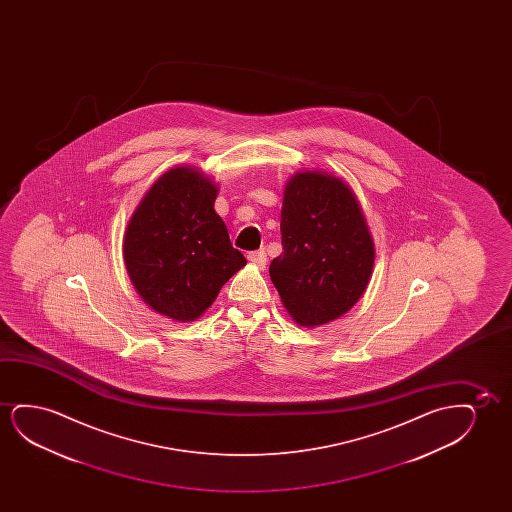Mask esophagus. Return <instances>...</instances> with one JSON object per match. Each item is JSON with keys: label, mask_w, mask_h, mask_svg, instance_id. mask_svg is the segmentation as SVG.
Returning <instances> with one entry per match:
<instances>
[{"label": "esophagus", "mask_w": 512, "mask_h": 512, "mask_svg": "<svg viewBox=\"0 0 512 512\" xmlns=\"http://www.w3.org/2000/svg\"><path fill=\"white\" fill-rule=\"evenodd\" d=\"M248 260L252 262L253 266L260 267H266L267 262V255L264 250H257V252H250L248 253Z\"/></svg>", "instance_id": "1"}]
</instances>
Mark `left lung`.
<instances>
[{"instance_id": "left-lung-1", "label": "left lung", "mask_w": 512, "mask_h": 512, "mask_svg": "<svg viewBox=\"0 0 512 512\" xmlns=\"http://www.w3.org/2000/svg\"><path fill=\"white\" fill-rule=\"evenodd\" d=\"M280 229L283 253L269 274L288 315L313 329L348 313L374 267V241L350 185L329 171H297L283 190Z\"/></svg>"}]
</instances>
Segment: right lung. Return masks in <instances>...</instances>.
I'll return each mask as SVG.
<instances>
[{"label":"right lung","instance_id":"obj_1","mask_svg":"<svg viewBox=\"0 0 512 512\" xmlns=\"http://www.w3.org/2000/svg\"><path fill=\"white\" fill-rule=\"evenodd\" d=\"M218 185L203 169L175 166L148 189L124 236L136 294L173 322H194L245 267L213 204Z\"/></svg>","mask_w":512,"mask_h":512}]
</instances>
